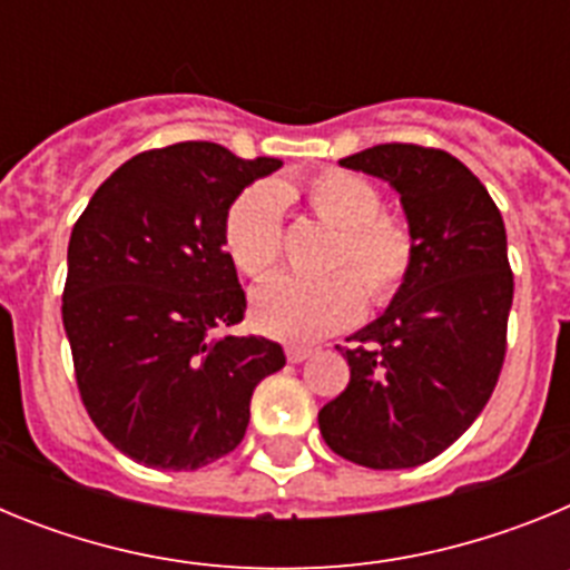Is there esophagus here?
Here are the masks:
<instances>
[{
  "label": "esophagus",
  "instance_id": "34e87169",
  "mask_svg": "<svg viewBox=\"0 0 570 570\" xmlns=\"http://www.w3.org/2000/svg\"><path fill=\"white\" fill-rule=\"evenodd\" d=\"M314 354V351H311V347H302V345H288L285 347V356H288V362H305L308 360V356Z\"/></svg>",
  "mask_w": 570,
  "mask_h": 570
}]
</instances>
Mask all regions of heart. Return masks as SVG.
<instances>
[{
	"mask_svg": "<svg viewBox=\"0 0 570 570\" xmlns=\"http://www.w3.org/2000/svg\"><path fill=\"white\" fill-rule=\"evenodd\" d=\"M305 203L322 223L340 228L331 268L322 279L276 276L250 299V322L259 334L282 342H316L351 328L365 311L387 305L414 271L416 242L402 216L382 210V194L351 170H320L302 185ZM285 188L256 183L230 203L223 245L230 265L248 279H262L279 265L285 239Z\"/></svg>",
	"mask_w": 570,
	"mask_h": 570,
	"instance_id": "1",
	"label": "heart"
}]
</instances>
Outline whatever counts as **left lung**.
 <instances>
[{"label":"left lung","instance_id":"obj_1","mask_svg":"<svg viewBox=\"0 0 570 570\" xmlns=\"http://www.w3.org/2000/svg\"><path fill=\"white\" fill-rule=\"evenodd\" d=\"M400 194L416 259L385 314L340 347L351 382L320 411L334 454L374 471L434 460L491 400L505 362L513 274L485 185L440 148L387 142L340 159Z\"/></svg>","mask_w":570,"mask_h":570}]
</instances>
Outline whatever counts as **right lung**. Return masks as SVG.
<instances>
[{"label": "right lung", "instance_id": "1", "mask_svg": "<svg viewBox=\"0 0 570 570\" xmlns=\"http://www.w3.org/2000/svg\"><path fill=\"white\" fill-rule=\"evenodd\" d=\"M279 159L216 142L136 154L90 196L68 242L65 334L82 405L125 456L196 471L245 436L254 387L285 365L245 316L223 245L230 203Z\"/></svg>", "mask_w": 570, "mask_h": 570}]
</instances>
